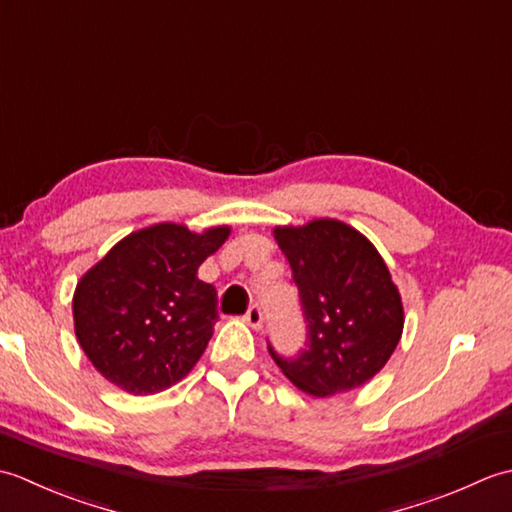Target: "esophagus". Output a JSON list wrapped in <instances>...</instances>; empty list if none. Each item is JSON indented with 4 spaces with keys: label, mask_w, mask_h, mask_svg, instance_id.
<instances>
[{
    "label": "esophagus",
    "mask_w": 512,
    "mask_h": 512,
    "mask_svg": "<svg viewBox=\"0 0 512 512\" xmlns=\"http://www.w3.org/2000/svg\"><path fill=\"white\" fill-rule=\"evenodd\" d=\"M244 319H246L250 328L259 330V328H262V323H264V308L259 306V303H255V306L248 308V312L244 314Z\"/></svg>",
    "instance_id": "esophagus-1"
}]
</instances>
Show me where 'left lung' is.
<instances>
[{
    "mask_svg": "<svg viewBox=\"0 0 512 512\" xmlns=\"http://www.w3.org/2000/svg\"><path fill=\"white\" fill-rule=\"evenodd\" d=\"M299 290L306 347L281 356L292 383L312 396L365 385L385 367L402 334V301L389 270L367 237L339 220L275 228Z\"/></svg>",
    "mask_w": 512,
    "mask_h": 512,
    "instance_id": "left-lung-1",
    "label": "left lung"
}]
</instances>
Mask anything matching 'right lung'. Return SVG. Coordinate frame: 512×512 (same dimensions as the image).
Returning <instances> with one entry per match:
<instances>
[{"instance_id":"1","label":"right lung","mask_w":512,"mask_h":512,"mask_svg":"<svg viewBox=\"0 0 512 512\" xmlns=\"http://www.w3.org/2000/svg\"><path fill=\"white\" fill-rule=\"evenodd\" d=\"M154 224L121 239L74 292V332L92 365L127 394L176 385L204 354L217 321V292L198 268L228 237Z\"/></svg>"}]
</instances>
